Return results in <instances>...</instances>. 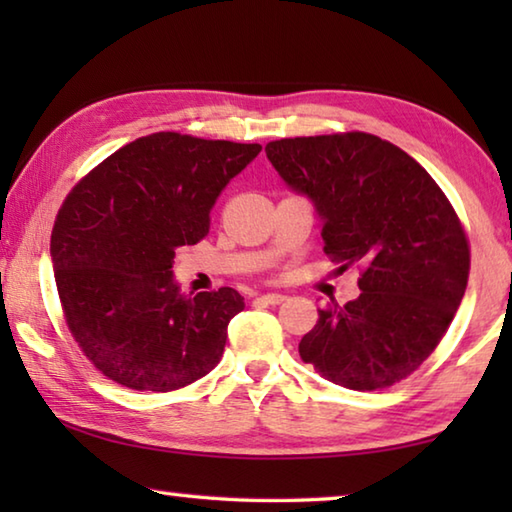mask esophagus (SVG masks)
I'll use <instances>...</instances> for the list:
<instances>
[{
	"label": "esophagus",
	"instance_id": "esophagus-1",
	"mask_svg": "<svg viewBox=\"0 0 512 512\" xmlns=\"http://www.w3.org/2000/svg\"><path fill=\"white\" fill-rule=\"evenodd\" d=\"M259 300L266 302V305H280V302L287 300V296H282V293H264V296H259Z\"/></svg>",
	"mask_w": 512,
	"mask_h": 512
}]
</instances>
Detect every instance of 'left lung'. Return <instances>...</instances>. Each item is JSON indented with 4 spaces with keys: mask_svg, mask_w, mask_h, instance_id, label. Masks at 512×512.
Instances as JSON below:
<instances>
[{
    "mask_svg": "<svg viewBox=\"0 0 512 512\" xmlns=\"http://www.w3.org/2000/svg\"><path fill=\"white\" fill-rule=\"evenodd\" d=\"M266 155L314 201L329 259L361 268V296L318 309L300 359L361 393L413 375L445 336L470 277V241L443 189L400 146L361 131L284 137Z\"/></svg>",
    "mask_w": 512,
    "mask_h": 512,
    "instance_id": "left-lung-1",
    "label": "left lung"
}]
</instances>
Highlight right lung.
<instances>
[{
    "mask_svg": "<svg viewBox=\"0 0 512 512\" xmlns=\"http://www.w3.org/2000/svg\"><path fill=\"white\" fill-rule=\"evenodd\" d=\"M262 151L259 144L171 131L108 155L72 187L51 230L65 323L103 377L133 391L194 384L223 357L239 291L196 296L173 282V257L210 232L223 187Z\"/></svg>",
    "mask_w": 512,
    "mask_h": 512,
    "instance_id": "add662e5",
    "label": "right lung"
}]
</instances>
